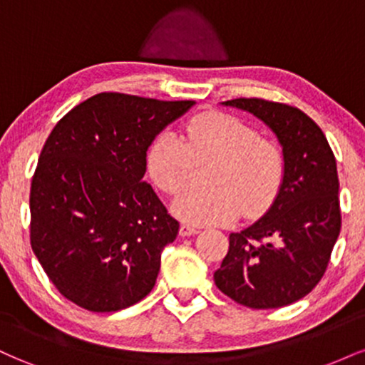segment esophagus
Here are the masks:
<instances>
[{"instance_id": "34e87169", "label": "esophagus", "mask_w": 365, "mask_h": 365, "mask_svg": "<svg viewBox=\"0 0 365 365\" xmlns=\"http://www.w3.org/2000/svg\"><path fill=\"white\" fill-rule=\"evenodd\" d=\"M199 233V228H195V226L192 225H182L180 226V235L182 237H194Z\"/></svg>"}]
</instances>
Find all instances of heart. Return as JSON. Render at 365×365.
I'll return each mask as SVG.
<instances>
[{
  "label": "heart",
  "mask_w": 365,
  "mask_h": 365,
  "mask_svg": "<svg viewBox=\"0 0 365 365\" xmlns=\"http://www.w3.org/2000/svg\"><path fill=\"white\" fill-rule=\"evenodd\" d=\"M182 140L165 132L154 140L148 168L154 183L168 194H180L190 180L194 163H215L206 190H187L173 211L190 225L209 226L262 212L273 202L283 182V154L273 142L237 116L202 113L187 123Z\"/></svg>",
  "instance_id": "heart-1"
}]
</instances>
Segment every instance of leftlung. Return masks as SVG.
Masks as SVG:
<instances>
[{
	"mask_svg": "<svg viewBox=\"0 0 365 365\" xmlns=\"http://www.w3.org/2000/svg\"><path fill=\"white\" fill-rule=\"evenodd\" d=\"M221 104L250 113L274 133L284 173L269 209L230 233L215 283L245 307H284L319 283L340 235L336 159L322 130L297 108L254 98Z\"/></svg>",
	"mask_w": 365,
	"mask_h": 365,
	"instance_id": "left-lung-1",
	"label": "left lung"
}]
</instances>
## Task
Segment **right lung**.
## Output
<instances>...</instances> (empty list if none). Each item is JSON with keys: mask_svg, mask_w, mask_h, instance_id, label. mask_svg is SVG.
<instances>
[{"mask_svg": "<svg viewBox=\"0 0 365 365\" xmlns=\"http://www.w3.org/2000/svg\"><path fill=\"white\" fill-rule=\"evenodd\" d=\"M194 101L101 92L49 133L31 187V244L63 297L115 312L153 290L180 223L144 180L148 149Z\"/></svg>", "mask_w": 365, "mask_h": 365, "instance_id": "add662e5", "label": "right lung"}]
</instances>
